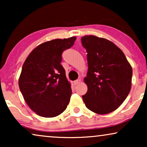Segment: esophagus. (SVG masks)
<instances>
[{
  "label": "esophagus",
  "mask_w": 147,
  "mask_h": 147,
  "mask_svg": "<svg viewBox=\"0 0 147 147\" xmlns=\"http://www.w3.org/2000/svg\"><path fill=\"white\" fill-rule=\"evenodd\" d=\"M80 82H81V79H78L74 82V85H78V84H79Z\"/></svg>",
  "instance_id": "obj_1"
}]
</instances>
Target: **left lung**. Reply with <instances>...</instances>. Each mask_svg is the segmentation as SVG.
I'll return each mask as SVG.
<instances>
[{
  "mask_svg": "<svg viewBox=\"0 0 147 147\" xmlns=\"http://www.w3.org/2000/svg\"><path fill=\"white\" fill-rule=\"evenodd\" d=\"M82 46L87 51L88 70L84 82L88 91L82 98L91 111L105 114L114 111L131 88L132 69L122 50L108 40L86 35Z\"/></svg>",
  "mask_w": 147,
  "mask_h": 147,
  "instance_id": "obj_1",
  "label": "left lung"
}]
</instances>
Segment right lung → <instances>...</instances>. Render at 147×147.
<instances>
[{
    "label": "right lung",
    "mask_w": 147,
    "mask_h": 147,
    "mask_svg": "<svg viewBox=\"0 0 147 147\" xmlns=\"http://www.w3.org/2000/svg\"><path fill=\"white\" fill-rule=\"evenodd\" d=\"M76 38L57 39L35 48L24 62L19 80L23 96L39 116L55 117L66 109L71 86L61 65L62 53L72 47Z\"/></svg>",
    "instance_id": "obj_1"
}]
</instances>
